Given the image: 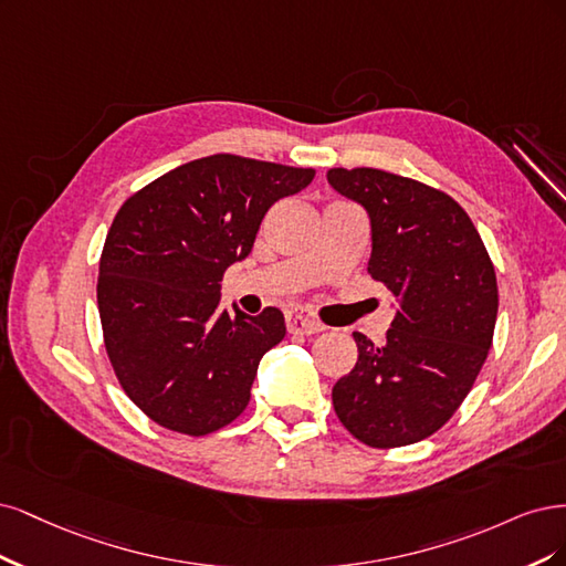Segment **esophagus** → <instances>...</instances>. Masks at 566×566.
<instances>
[{
    "instance_id": "esophagus-1",
    "label": "esophagus",
    "mask_w": 566,
    "mask_h": 566,
    "mask_svg": "<svg viewBox=\"0 0 566 566\" xmlns=\"http://www.w3.org/2000/svg\"><path fill=\"white\" fill-rule=\"evenodd\" d=\"M286 329L289 334H296V336H313L324 329V324L310 315L305 307H294L286 313Z\"/></svg>"
}]
</instances>
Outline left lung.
<instances>
[{
	"label": "left lung",
	"instance_id": "obj_1",
	"mask_svg": "<svg viewBox=\"0 0 566 566\" xmlns=\"http://www.w3.org/2000/svg\"><path fill=\"white\" fill-rule=\"evenodd\" d=\"M329 186L369 216V275L395 296L386 343L364 334L334 390L340 423L388 449L440 430L475 382L494 338L496 272L459 202L380 169H329Z\"/></svg>",
	"mask_w": 566,
	"mask_h": 566
}]
</instances>
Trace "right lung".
I'll list each match as a JSON object with an SVG mask.
<instances>
[{
    "mask_svg": "<svg viewBox=\"0 0 566 566\" xmlns=\"http://www.w3.org/2000/svg\"><path fill=\"white\" fill-rule=\"evenodd\" d=\"M315 169L211 155L132 195L105 237L98 313L107 357L155 423L209 434L251 397L284 315L221 310L223 272L244 261L268 209L313 184Z\"/></svg>",
    "mask_w": 566,
    "mask_h": 566,
    "instance_id": "obj_1",
    "label": "right lung"
}]
</instances>
